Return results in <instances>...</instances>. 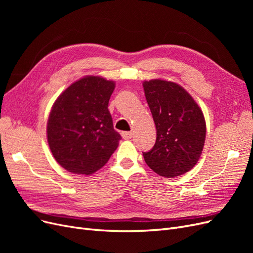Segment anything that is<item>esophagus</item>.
<instances>
[{
    "label": "esophagus",
    "mask_w": 253,
    "mask_h": 253,
    "mask_svg": "<svg viewBox=\"0 0 253 253\" xmlns=\"http://www.w3.org/2000/svg\"><path fill=\"white\" fill-rule=\"evenodd\" d=\"M121 136H122V138H124V139L128 140V139H131L132 137H133V133L132 132H122Z\"/></svg>",
    "instance_id": "obj_1"
}]
</instances>
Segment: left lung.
I'll return each instance as SVG.
<instances>
[{
    "instance_id": "8db88e82",
    "label": "left lung",
    "mask_w": 253,
    "mask_h": 253,
    "mask_svg": "<svg viewBox=\"0 0 253 253\" xmlns=\"http://www.w3.org/2000/svg\"><path fill=\"white\" fill-rule=\"evenodd\" d=\"M156 126V142L143 158L160 176L173 178L197 164L206 139L203 111L179 84L163 79L142 83Z\"/></svg>"
}]
</instances>
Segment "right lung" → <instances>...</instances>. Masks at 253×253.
<instances>
[{"mask_svg": "<svg viewBox=\"0 0 253 253\" xmlns=\"http://www.w3.org/2000/svg\"><path fill=\"white\" fill-rule=\"evenodd\" d=\"M115 82L85 76L72 83L53 103L47 141L56 162L68 172L90 175L109 162L121 136L108 109Z\"/></svg>", "mask_w": 253, "mask_h": 253, "instance_id": "1", "label": "right lung"}]
</instances>
